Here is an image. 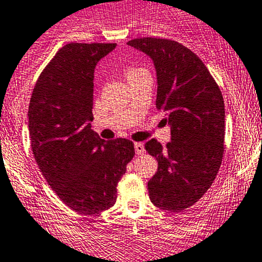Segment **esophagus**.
<instances>
[{"label": "esophagus", "mask_w": 262, "mask_h": 262, "mask_svg": "<svg viewBox=\"0 0 262 262\" xmlns=\"http://www.w3.org/2000/svg\"><path fill=\"white\" fill-rule=\"evenodd\" d=\"M134 148H136L137 155H143L144 153L143 143H134Z\"/></svg>", "instance_id": "esophagus-1"}]
</instances>
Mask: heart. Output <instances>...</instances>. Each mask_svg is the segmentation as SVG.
Returning a JSON list of instances; mask_svg holds the SVG:
<instances>
[{"mask_svg":"<svg viewBox=\"0 0 262 262\" xmlns=\"http://www.w3.org/2000/svg\"><path fill=\"white\" fill-rule=\"evenodd\" d=\"M143 72H147L146 70H143V68H139V67H128L125 70V75H126V78L128 80H130V78L136 77V76L141 75V73Z\"/></svg>","mask_w":262,"mask_h":262,"instance_id":"1","label":"heart"}]
</instances>
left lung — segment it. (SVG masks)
<instances>
[{
  "label": "left lung",
  "mask_w": 262,
  "mask_h": 262,
  "mask_svg": "<svg viewBox=\"0 0 262 262\" xmlns=\"http://www.w3.org/2000/svg\"><path fill=\"white\" fill-rule=\"evenodd\" d=\"M149 55L157 72L156 106L170 124L171 142L162 147L150 139L146 150L158 161L148 181L149 199L157 208L180 212L194 205L213 184L224 152V101L203 60L170 39L138 38L128 41Z\"/></svg>",
  "instance_id": "8db88e82"
}]
</instances>
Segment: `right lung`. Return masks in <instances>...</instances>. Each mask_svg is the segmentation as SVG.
<instances>
[{
  "label": "right lung",
  "instance_id": "add662e5",
  "mask_svg": "<svg viewBox=\"0 0 262 262\" xmlns=\"http://www.w3.org/2000/svg\"><path fill=\"white\" fill-rule=\"evenodd\" d=\"M115 43H70L39 76L29 105V133L41 173L66 205L97 214L116 202L134 152L125 138L104 141L91 129L94 71Z\"/></svg>",
  "mask_w": 262,
  "mask_h": 262
}]
</instances>
